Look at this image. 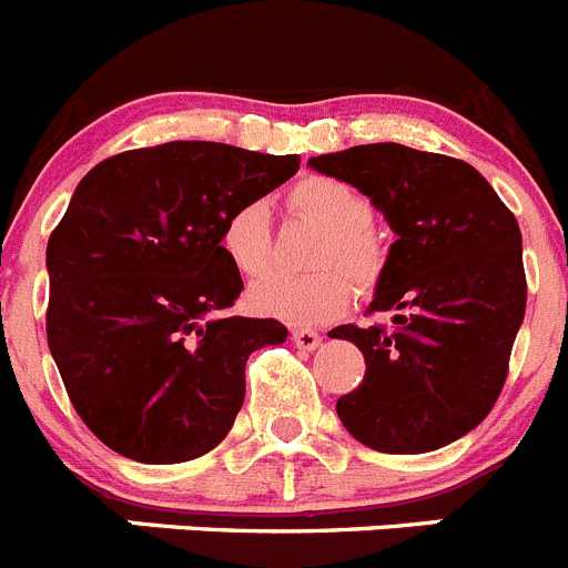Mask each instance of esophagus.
<instances>
[{"instance_id": "1", "label": "esophagus", "mask_w": 568, "mask_h": 568, "mask_svg": "<svg viewBox=\"0 0 568 568\" xmlns=\"http://www.w3.org/2000/svg\"><path fill=\"white\" fill-rule=\"evenodd\" d=\"M291 339H294L296 347H303V351H316L322 342V336L311 328H296L294 334H291Z\"/></svg>"}]
</instances>
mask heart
<instances>
[{
    "instance_id": "heart-1",
    "label": "heart",
    "mask_w": 568,
    "mask_h": 568,
    "mask_svg": "<svg viewBox=\"0 0 568 568\" xmlns=\"http://www.w3.org/2000/svg\"><path fill=\"white\" fill-rule=\"evenodd\" d=\"M294 214L316 223L322 237L311 263L314 274L268 272L248 288L254 314L288 325H322L345 314L359 291H373L385 274L387 248L373 223V203L365 192L328 175L296 181L285 195ZM221 252L234 272L260 274L272 260V223L263 203H240L221 226Z\"/></svg>"
}]
</instances>
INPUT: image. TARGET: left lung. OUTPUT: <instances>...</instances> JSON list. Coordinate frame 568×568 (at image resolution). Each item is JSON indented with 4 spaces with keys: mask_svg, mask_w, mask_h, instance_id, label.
Listing matches in <instances>:
<instances>
[{
    "mask_svg": "<svg viewBox=\"0 0 568 568\" xmlns=\"http://www.w3.org/2000/svg\"><path fill=\"white\" fill-rule=\"evenodd\" d=\"M311 170L371 197L396 232L367 314L331 339L365 354V379L336 402L345 430L379 453H430L487 418L526 311L520 229L487 178L458 158L365 144Z\"/></svg>",
    "mask_w": 568,
    "mask_h": 568,
    "instance_id": "obj_1",
    "label": "left lung"
}]
</instances>
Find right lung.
Wrapping results in <instances>:
<instances>
[{"label":"right lung","instance_id":"add662e5","mask_svg":"<svg viewBox=\"0 0 568 568\" xmlns=\"http://www.w3.org/2000/svg\"><path fill=\"white\" fill-rule=\"evenodd\" d=\"M300 170L214 141L101 161L48 240V345L81 422L141 464H181L226 438L246 362L277 320L229 316L243 291L221 226Z\"/></svg>","mask_w":568,"mask_h":568}]
</instances>
